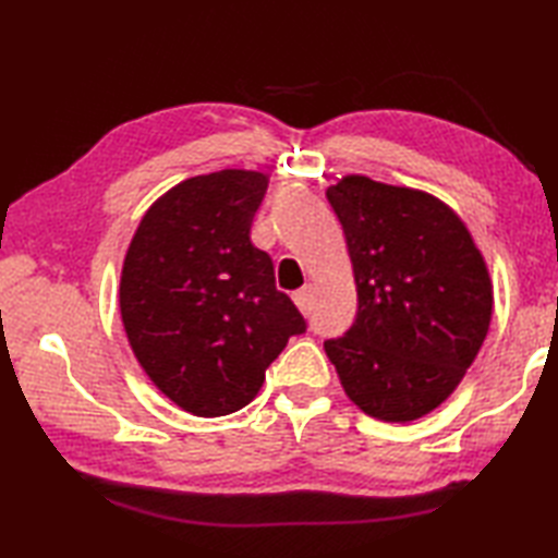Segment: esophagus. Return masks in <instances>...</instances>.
<instances>
[{"label":"esophagus","instance_id":"obj_1","mask_svg":"<svg viewBox=\"0 0 558 558\" xmlns=\"http://www.w3.org/2000/svg\"><path fill=\"white\" fill-rule=\"evenodd\" d=\"M292 300L300 306V312H306V306H310V300H312V286H304L302 290L294 292Z\"/></svg>","mask_w":558,"mask_h":558}]
</instances>
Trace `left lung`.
Masks as SVG:
<instances>
[{"label":"left lung","instance_id":"1","mask_svg":"<svg viewBox=\"0 0 558 558\" xmlns=\"http://www.w3.org/2000/svg\"><path fill=\"white\" fill-rule=\"evenodd\" d=\"M357 286L352 328L324 348L348 398L414 422L453 393L487 338L494 286L468 225L441 198L345 174L326 192Z\"/></svg>","mask_w":558,"mask_h":558}]
</instances>
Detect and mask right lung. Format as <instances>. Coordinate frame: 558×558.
Wrapping results in <instances>:
<instances>
[{
	"instance_id": "obj_1",
	"label": "right lung",
	"mask_w": 558,
	"mask_h": 558,
	"mask_svg": "<svg viewBox=\"0 0 558 558\" xmlns=\"http://www.w3.org/2000/svg\"><path fill=\"white\" fill-rule=\"evenodd\" d=\"M266 189L258 170L189 177L153 201L124 254L129 345L160 393L196 417L248 405L266 366L306 328L252 244Z\"/></svg>"
}]
</instances>
